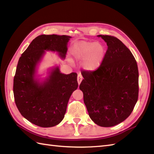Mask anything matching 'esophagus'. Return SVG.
<instances>
[{"label":"esophagus","mask_w":154,"mask_h":154,"mask_svg":"<svg viewBox=\"0 0 154 154\" xmlns=\"http://www.w3.org/2000/svg\"><path fill=\"white\" fill-rule=\"evenodd\" d=\"M82 80H83V77L82 76V74H79L78 75V77H77V81H78V85L80 84V83L82 82Z\"/></svg>","instance_id":"1"}]
</instances>
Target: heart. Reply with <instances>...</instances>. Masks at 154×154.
<instances>
[{"label":"heart","instance_id":"b5f03b06","mask_svg":"<svg viewBox=\"0 0 154 154\" xmlns=\"http://www.w3.org/2000/svg\"><path fill=\"white\" fill-rule=\"evenodd\" d=\"M71 52L76 60L84 61L83 67L88 71H95L103 63L105 49L103 45L96 42L78 41L74 44Z\"/></svg>","mask_w":154,"mask_h":154}]
</instances>
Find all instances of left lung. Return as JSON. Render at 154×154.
Wrapping results in <instances>:
<instances>
[{
    "label": "left lung",
    "mask_w": 154,
    "mask_h": 154,
    "mask_svg": "<svg viewBox=\"0 0 154 154\" xmlns=\"http://www.w3.org/2000/svg\"><path fill=\"white\" fill-rule=\"evenodd\" d=\"M108 48L101 67L82 72L80 85L91 119L103 127L123 122L132 113L138 99L137 62L126 45L116 37L97 35Z\"/></svg>",
    "instance_id": "1"
}]
</instances>
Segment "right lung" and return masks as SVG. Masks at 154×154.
<instances>
[{
  "instance_id": "right-lung-1",
  "label": "right lung",
  "mask_w": 154,
  "mask_h": 154,
  "mask_svg": "<svg viewBox=\"0 0 154 154\" xmlns=\"http://www.w3.org/2000/svg\"><path fill=\"white\" fill-rule=\"evenodd\" d=\"M71 38L67 35H40L18 60L13 80L14 98L21 115L35 125L52 127L61 122L70 97L78 87L77 74H63L58 66L49 68L44 78L37 74L45 51L57 52L64 59Z\"/></svg>"
}]
</instances>
